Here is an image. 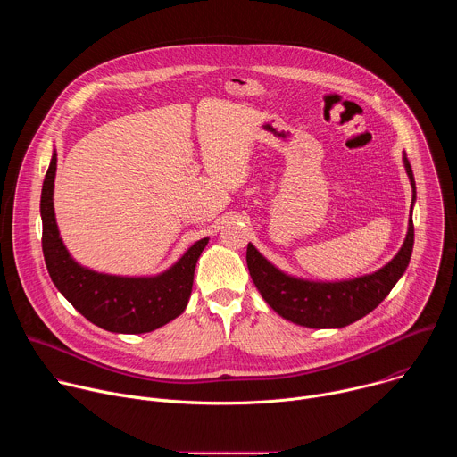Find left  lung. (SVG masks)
I'll use <instances>...</instances> for the list:
<instances>
[{
  "label": "left lung",
  "instance_id": "8db88e82",
  "mask_svg": "<svg viewBox=\"0 0 457 457\" xmlns=\"http://www.w3.org/2000/svg\"><path fill=\"white\" fill-rule=\"evenodd\" d=\"M403 166L412 186V204L416 203V182L407 154ZM414 245L412 206L407 237L402 249L381 270L358 278L338 282H316L284 273L249 242L247 270L253 284L282 318L311 329H340L376 309L405 273Z\"/></svg>",
  "mask_w": 457,
  "mask_h": 457
}]
</instances>
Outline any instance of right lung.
Wrapping results in <instances>:
<instances>
[{"label": "right lung", "instance_id": "obj_1", "mask_svg": "<svg viewBox=\"0 0 457 457\" xmlns=\"http://www.w3.org/2000/svg\"><path fill=\"white\" fill-rule=\"evenodd\" d=\"M57 154L54 150L41 189L43 256L57 291L97 328L120 333H152L175 320L187 305L195 266L208 237L195 242L177 262L154 277H119L97 273L78 264L59 237L54 212V179Z\"/></svg>", "mask_w": 457, "mask_h": 457}]
</instances>
